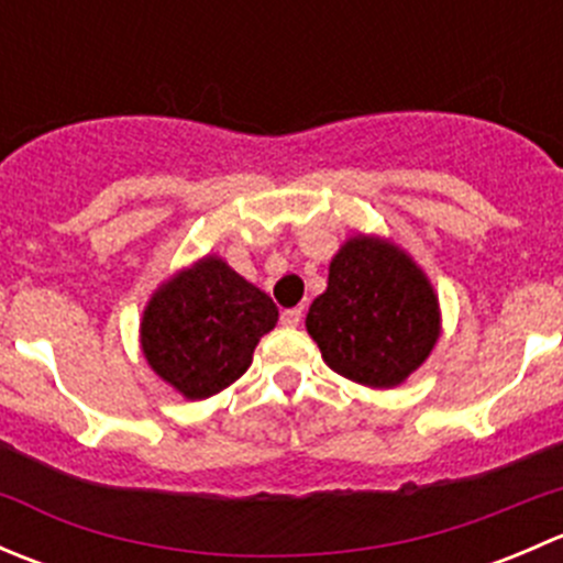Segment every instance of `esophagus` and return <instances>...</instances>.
Returning <instances> with one entry per match:
<instances>
[{
    "instance_id": "1",
    "label": "esophagus",
    "mask_w": 563,
    "mask_h": 563,
    "mask_svg": "<svg viewBox=\"0 0 563 563\" xmlns=\"http://www.w3.org/2000/svg\"><path fill=\"white\" fill-rule=\"evenodd\" d=\"M299 321H302V310H299V308L283 310V313H280V323H283V327L294 329V327H299Z\"/></svg>"
}]
</instances>
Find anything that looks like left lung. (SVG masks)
<instances>
[{
    "instance_id": "1",
    "label": "left lung",
    "mask_w": 563,
    "mask_h": 563,
    "mask_svg": "<svg viewBox=\"0 0 563 563\" xmlns=\"http://www.w3.org/2000/svg\"><path fill=\"white\" fill-rule=\"evenodd\" d=\"M305 327L334 373L362 387L391 389L439 343V294L400 245L356 234L334 253L327 291L313 299Z\"/></svg>"
}]
</instances>
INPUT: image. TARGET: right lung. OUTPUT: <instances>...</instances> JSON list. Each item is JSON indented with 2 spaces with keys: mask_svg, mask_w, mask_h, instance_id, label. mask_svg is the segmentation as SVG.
Masks as SVG:
<instances>
[{
  "mask_svg": "<svg viewBox=\"0 0 563 563\" xmlns=\"http://www.w3.org/2000/svg\"><path fill=\"white\" fill-rule=\"evenodd\" d=\"M275 323V302L209 253L152 294L141 316V354L181 397L203 400L247 371Z\"/></svg>",
  "mask_w": 563,
  "mask_h": 563,
  "instance_id": "obj_1",
  "label": "right lung"
}]
</instances>
